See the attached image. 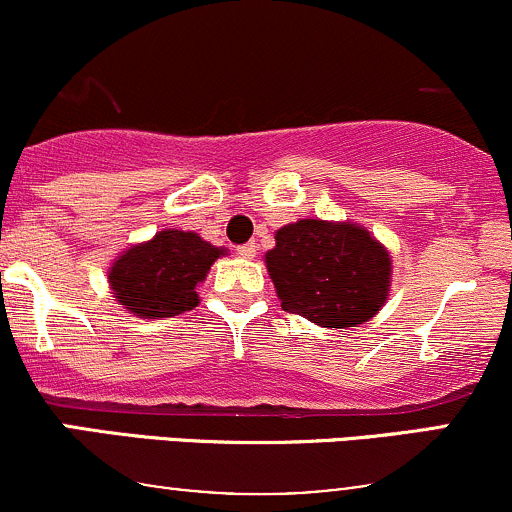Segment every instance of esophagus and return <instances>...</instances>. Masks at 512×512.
Instances as JSON below:
<instances>
[{
	"label": "esophagus",
	"mask_w": 512,
	"mask_h": 512,
	"mask_svg": "<svg viewBox=\"0 0 512 512\" xmlns=\"http://www.w3.org/2000/svg\"><path fill=\"white\" fill-rule=\"evenodd\" d=\"M238 255L243 257V260H252V257L257 255V245H255V243H245V245H240V248H238Z\"/></svg>",
	"instance_id": "1"
}]
</instances>
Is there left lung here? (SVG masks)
Segmentation results:
<instances>
[{
    "instance_id": "8db88e82",
    "label": "left lung",
    "mask_w": 512,
    "mask_h": 512,
    "mask_svg": "<svg viewBox=\"0 0 512 512\" xmlns=\"http://www.w3.org/2000/svg\"><path fill=\"white\" fill-rule=\"evenodd\" d=\"M264 255L281 308L320 327L366 325L392 286L390 252L354 221L298 219L274 233Z\"/></svg>"
}]
</instances>
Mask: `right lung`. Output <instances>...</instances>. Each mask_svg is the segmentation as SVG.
Returning a JSON list of instances; mask_svg holds the SVG:
<instances>
[{
  "label": "right lung",
  "mask_w": 512,
  "mask_h": 512,
  "mask_svg": "<svg viewBox=\"0 0 512 512\" xmlns=\"http://www.w3.org/2000/svg\"><path fill=\"white\" fill-rule=\"evenodd\" d=\"M226 252L195 231L163 228L115 257L108 267V284L127 313L142 320L173 317L197 308V286Z\"/></svg>",
  "instance_id": "obj_1"
}]
</instances>
